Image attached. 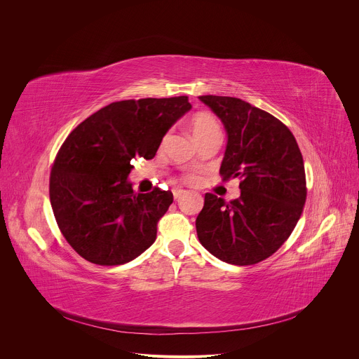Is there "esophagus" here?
<instances>
[{
  "instance_id": "34e87169",
  "label": "esophagus",
  "mask_w": 359,
  "mask_h": 359,
  "mask_svg": "<svg viewBox=\"0 0 359 359\" xmlns=\"http://www.w3.org/2000/svg\"><path fill=\"white\" fill-rule=\"evenodd\" d=\"M186 194V190H182V189H175L173 190V196H175V200H179L182 196Z\"/></svg>"
}]
</instances>
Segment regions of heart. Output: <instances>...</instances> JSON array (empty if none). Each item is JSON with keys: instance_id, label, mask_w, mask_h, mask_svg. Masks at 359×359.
Wrapping results in <instances>:
<instances>
[{"instance_id": "1", "label": "heart", "mask_w": 359, "mask_h": 359, "mask_svg": "<svg viewBox=\"0 0 359 359\" xmlns=\"http://www.w3.org/2000/svg\"><path fill=\"white\" fill-rule=\"evenodd\" d=\"M190 132L193 139L197 142L203 137H208L212 135H220V126L216 118L208 112L196 114L190 121Z\"/></svg>"}]
</instances>
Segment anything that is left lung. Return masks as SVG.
<instances>
[{
    "instance_id": "obj_1",
    "label": "left lung",
    "mask_w": 359,
    "mask_h": 359,
    "mask_svg": "<svg viewBox=\"0 0 359 359\" xmlns=\"http://www.w3.org/2000/svg\"><path fill=\"white\" fill-rule=\"evenodd\" d=\"M227 133L220 175L240 177L241 194L212 193L196 219L201 245L234 266L260 263L292 233L306 197L304 161L294 135L277 118L231 96H198Z\"/></svg>"
}]
</instances>
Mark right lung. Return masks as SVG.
I'll return each instance as SVG.
<instances>
[{
    "label": "right lung",
    "instance_id": "right-lung-1",
    "mask_svg": "<svg viewBox=\"0 0 359 359\" xmlns=\"http://www.w3.org/2000/svg\"><path fill=\"white\" fill-rule=\"evenodd\" d=\"M191 109L187 96L121 100L99 109L65 139L49 177L58 227L85 260L132 262L156 240L172 191L135 193L132 159H153L168 130Z\"/></svg>",
    "mask_w": 359,
    "mask_h": 359
}]
</instances>
